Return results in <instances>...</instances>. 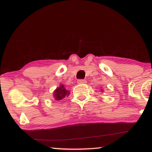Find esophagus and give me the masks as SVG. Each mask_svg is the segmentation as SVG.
Wrapping results in <instances>:
<instances>
[{
  "label": "esophagus",
  "mask_w": 152,
  "mask_h": 152,
  "mask_svg": "<svg viewBox=\"0 0 152 152\" xmlns=\"http://www.w3.org/2000/svg\"><path fill=\"white\" fill-rule=\"evenodd\" d=\"M78 83H86V81L85 79H78L77 81Z\"/></svg>",
  "instance_id": "esophagus-1"
}]
</instances>
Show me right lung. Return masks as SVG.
Segmentation results:
<instances>
[{
    "mask_svg": "<svg viewBox=\"0 0 152 152\" xmlns=\"http://www.w3.org/2000/svg\"><path fill=\"white\" fill-rule=\"evenodd\" d=\"M69 94V91L66 89L64 88V85H61L58 88H57L54 91V97L56 101L61 100L62 99H64L66 96H68Z\"/></svg>",
    "mask_w": 152,
    "mask_h": 152,
    "instance_id": "add662e5",
    "label": "right lung"
}]
</instances>
